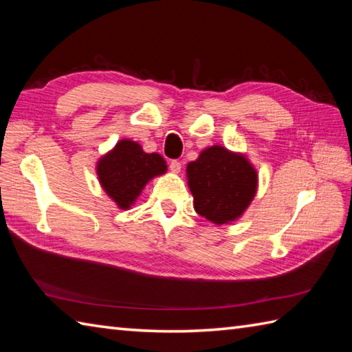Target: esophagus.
I'll return each instance as SVG.
<instances>
[{"label":"esophagus","instance_id":"34e87169","mask_svg":"<svg viewBox=\"0 0 352 352\" xmlns=\"http://www.w3.org/2000/svg\"><path fill=\"white\" fill-rule=\"evenodd\" d=\"M169 169H170V172H174V174H178V172L182 170V163L178 160H172L169 163Z\"/></svg>","mask_w":352,"mask_h":352}]
</instances>
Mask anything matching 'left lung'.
<instances>
[{
	"label": "left lung",
	"mask_w": 352,
	"mask_h": 352,
	"mask_svg": "<svg viewBox=\"0 0 352 352\" xmlns=\"http://www.w3.org/2000/svg\"><path fill=\"white\" fill-rule=\"evenodd\" d=\"M195 212L223 226L241 218L257 192V170L243 154L221 145L206 148L186 169Z\"/></svg>",
	"instance_id": "8db88e82"
}]
</instances>
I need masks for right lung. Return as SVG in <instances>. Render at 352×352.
<instances>
[{"instance_id": "obj_1", "label": "right lung", "mask_w": 352, "mask_h": 352, "mask_svg": "<svg viewBox=\"0 0 352 352\" xmlns=\"http://www.w3.org/2000/svg\"><path fill=\"white\" fill-rule=\"evenodd\" d=\"M168 166L157 153H145L138 142L119 140L115 148L96 163V174L104 192L122 210L130 208L151 178L162 175Z\"/></svg>"}]
</instances>
